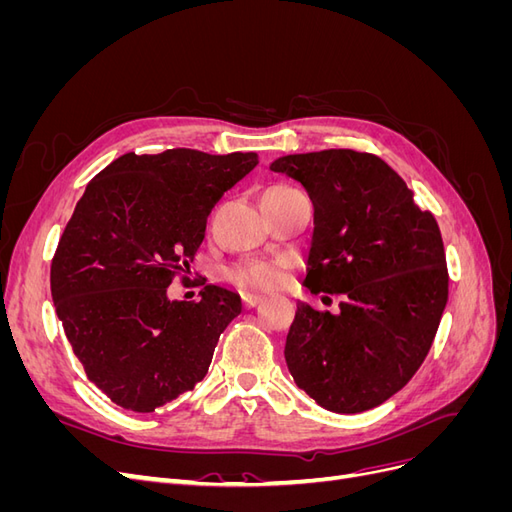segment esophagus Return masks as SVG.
<instances>
[{"mask_svg": "<svg viewBox=\"0 0 512 512\" xmlns=\"http://www.w3.org/2000/svg\"><path fill=\"white\" fill-rule=\"evenodd\" d=\"M262 294H254V292H245V294H241V301H243V307H254V305H258V303H262Z\"/></svg>", "mask_w": 512, "mask_h": 512, "instance_id": "34e87169", "label": "esophagus"}]
</instances>
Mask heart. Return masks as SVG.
Here are the masks:
<instances>
[{"instance_id": "heart-1", "label": "heart", "mask_w": 512, "mask_h": 512, "mask_svg": "<svg viewBox=\"0 0 512 512\" xmlns=\"http://www.w3.org/2000/svg\"><path fill=\"white\" fill-rule=\"evenodd\" d=\"M290 188H284V185H275V188H269L265 194H277V192H286ZM232 280H235L239 286H250V288H273L282 282L284 277V267L280 262H247V265L237 267L230 273Z\"/></svg>"}]
</instances>
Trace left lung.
Segmentation results:
<instances>
[{
  "instance_id": "obj_1",
  "label": "left lung",
  "mask_w": 512,
  "mask_h": 512,
  "mask_svg": "<svg viewBox=\"0 0 512 512\" xmlns=\"http://www.w3.org/2000/svg\"><path fill=\"white\" fill-rule=\"evenodd\" d=\"M271 170L299 181L314 205L303 286L344 297L337 314L297 301L290 376L324 410L376 408L404 389L436 337L448 299L438 222L371 153H294Z\"/></svg>"
}]
</instances>
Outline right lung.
Here are the masks:
<instances>
[{"label":"right lung","mask_w":512,"mask_h":512,"mask_svg":"<svg viewBox=\"0 0 512 512\" xmlns=\"http://www.w3.org/2000/svg\"><path fill=\"white\" fill-rule=\"evenodd\" d=\"M258 164L254 151L126 153L87 183L59 239L51 294L87 378L134 412H153L205 378L241 297L207 284L168 299L205 239L207 215Z\"/></svg>","instance_id":"add662e5"}]
</instances>
